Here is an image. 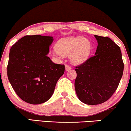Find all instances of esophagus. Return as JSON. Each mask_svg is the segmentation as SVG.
I'll return each instance as SVG.
<instances>
[{
  "label": "esophagus",
  "instance_id": "obj_1",
  "mask_svg": "<svg viewBox=\"0 0 131 131\" xmlns=\"http://www.w3.org/2000/svg\"><path fill=\"white\" fill-rule=\"evenodd\" d=\"M71 69V67L69 65V64H65V69L67 71H68V70H69V69Z\"/></svg>",
  "mask_w": 131,
  "mask_h": 131
}]
</instances>
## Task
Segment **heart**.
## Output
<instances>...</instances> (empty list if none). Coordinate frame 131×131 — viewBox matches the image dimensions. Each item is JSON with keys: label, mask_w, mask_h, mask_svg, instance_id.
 <instances>
[{"label": "heart", "mask_w": 131, "mask_h": 131, "mask_svg": "<svg viewBox=\"0 0 131 131\" xmlns=\"http://www.w3.org/2000/svg\"><path fill=\"white\" fill-rule=\"evenodd\" d=\"M54 55L69 56L71 62L79 63L86 60L92 49L91 43L82 37H71L60 40L56 45Z\"/></svg>", "instance_id": "1"}]
</instances>
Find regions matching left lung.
<instances>
[{"mask_svg":"<svg viewBox=\"0 0 131 131\" xmlns=\"http://www.w3.org/2000/svg\"><path fill=\"white\" fill-rule=\"evenodd\" d=\"M98 42L95 55L75 67L76 94L87 105H99L109 100L115 92L123 73L120 48L108 37L96 36Z\"/></svg>","mask_w":131,"mask_h":131,"instance_id":"1","label":"left lung"}]
</instances>
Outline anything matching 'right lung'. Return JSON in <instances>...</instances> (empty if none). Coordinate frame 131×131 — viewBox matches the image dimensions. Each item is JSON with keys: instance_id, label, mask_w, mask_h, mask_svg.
<instances>
[{"instance_id": "add662e5", "label": "right lung", "mask_w": 131, "mask_h": 131, "mask_svg": "<svg viewBox=\"0 0 131 131\" xmlns=\"http://www.w3.org/2000/svg\"><path fill=\"white\" fill-rule=\"evenodd\" d=\"M53 39L49 36H25L12 46L7 75L13 89L21 100L37 105L53 94L64 65L56 64L48 57Z\"/></svg>"}]
</instances>
